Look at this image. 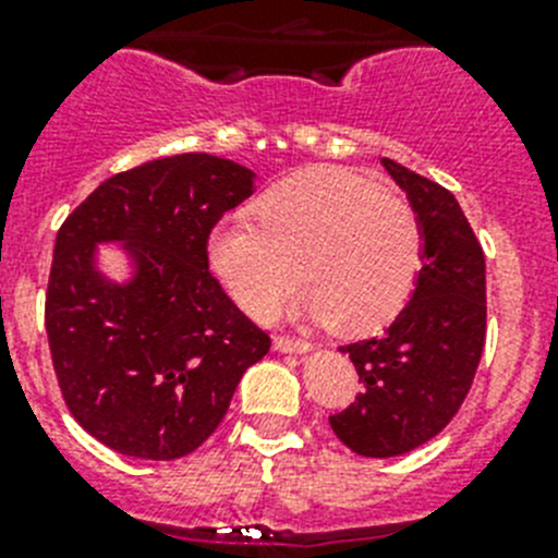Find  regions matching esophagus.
<instances>
[{"instance_id":"obj_1","label":"esophagus","mask_w":558,"mask_h":558,"mask_svg":"<svg viewBox=\"0 0 558 558\" xmlns=\"http://www.w3.org/2000/svg\"><path fill=\"white\" fill-rule=\"evenodd\" d=\"M274 349H276V352H284V354H304V352H310V349H313V343H310V340L288 338V335H276Z\"/></svg>"}]
</instances>
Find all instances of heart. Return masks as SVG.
Wrapping results in <instances>:
<instances>
[{"label": "heart", "instance_id": "heart-1", "mask_svg": "<svg viewBox=\"0 0 558 558\" xmlns=\"http://www.w3.org/2000/svg\"><path fill=\"white\" fill-rule=\"evenodd\" d=\"M259 219L231 215L209 234V265L240 307L268 322L299 279V310L338 332L386 327L416 288L425 234L416 211L383 184L347 170L313 167L265 192Z\"/></svg>", "mask_w": 558, "mask_h": 558}]
</instances>
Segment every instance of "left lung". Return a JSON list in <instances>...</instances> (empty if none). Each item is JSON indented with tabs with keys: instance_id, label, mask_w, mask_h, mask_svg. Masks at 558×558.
<instances>
[{
	"instance_id": "1",
	"label": "left lung",
	"mask_w": 558,
	"mask_h": 558,
	"mask_svg": "<svg viewBox=\"0 0 558 558\" xmlns=\"http://www.w3.org/2000/svg\"><path fill=\"white\" fill-rule=\"evenodd\" d=\"M379 165L416 211L425 256L411 302L391 327L340 347L363 393L329 425L363 458L402 456L445 430L470 393L486 340V259L461 204L397 161Z\"/></svg>"
}]
</instances>
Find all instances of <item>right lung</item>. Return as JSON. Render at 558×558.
Returning <instances> with one entry per match:
<instances>
[{"mask_svg":"<svg viewBox=\"0 0 558 558\" xmlns=\"http://www.w3.org/2000/svg\"><path fill=\"white\" fill-rule=\"evenodd\" d=\"M254 179L236 161L181 153L117 172L63 220L44 307L49 352L72 416L111 450L190 456L268 354L270 338L206 256L209 231ZM108 242L126 251L125 283L101 274L96 248Z\"/></svg>","mask_w":558,"mask_h":558,"instance_id":"add662e5","label":"right lung"}]
</instances>
